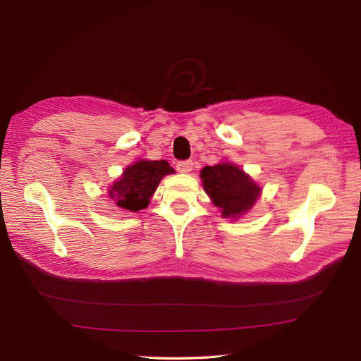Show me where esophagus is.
Instances as JSON below:
<instances>
[{
	"instance_id": "esophagus-1",
	"label": "esophagus",
	"mask_w": 361,
	"mask_h": 361,
	"mask_svg": "<svg viewBox=\"0 0 361 361\" xmlns=\"http://www.w3.org/2000/svg\"><path fill=\"white\" fill-rule=\"evenodd\" d=\"M192 169H194L192 161H178V163H176V171L181 173H189Z\"/></svg>"
}]
</instances>
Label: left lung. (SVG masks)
<instances>
[{"label":"left lung","instance_id":"1","mask_svg":"<svg viewBox=\"0 0 361 361\" xmlns=\"http://www.w3.org/2000/svg\"><path fill=\"white\" fill-rule=\"evenodd\" d=\"M204 192L224 219H239L251 211L262 194V188L234 163L221 161L200 172Z\"/></svg>","mask_w":361,"mask_h":361}]
</instances>
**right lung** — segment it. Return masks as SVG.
<instances>
[{"label": "right lung", "instance_id": "add662e5", "mask_svg": "<svg viewBox=\"0 0 361 361\" xmlns=\"http://www.w3.org/2000/svg\"><path fill=\"white\" fill-rule=\"evenodd\" d=\"M175 171L166 159H137L124 169L109 189V198L119 209L137 212L145 209L155 194L159 181Z\"/></svg>", "mask_w": 361, "mask_h": 361}]
</instances>
